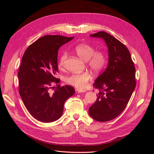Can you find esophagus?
Masks as SVG:
<instances>
[{
    "label": "esophagus",
    "instance_id": "esophagus-1",
    "mask_svg": "<svg viewBox=\"0 0 154 154\" xmlns=\"http://www.w3.org/2000/svg\"><path fill=\"white\" fill-rule=\"evenodd\" d=\"M76 92L78 93H82V92H86V90L85 89H82V88H77V89L76 90Z\"/></svg>",
    "mask_w": 154,
    "mask_h": 154
}]
</instances>
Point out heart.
<instances>
[{"instance_id":"heart-1","label":"heart","mask_w":154,"mask_h":154,"mask_svg":"<svg viewBox=\"0 0 154 154\" xmlns=\"http://www.w3.org/2000/svg\"><path fill=\"white\" fill-rule=\"evenodd\" d=\"M76 53L82 59L87 61L88 66L94 71H100L103 69L106 63V56L104 51H95L94 46L87 43H81L74 48ZM67 54L63 52L60 55L58 66L59 69L65 67ZM91 79V75L88 72L74 73L66 78V82L77 88H83Z\"/></svg>"}]
</instances>
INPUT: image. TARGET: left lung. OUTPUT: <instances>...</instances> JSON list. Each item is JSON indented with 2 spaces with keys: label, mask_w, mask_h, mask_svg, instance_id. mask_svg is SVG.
<instances>
[{
  "label": "left lung",
  "mask_w": 154,
  "mask_h": 154,
  "mask_svg": "<svg viewBox=\"0 0 154 154\" xmlns=\"http://www.w3.org/2000/svg\"><path fill=\"white\" fill-rule=\"evenodd\" d=\"M103 39L109 50V63L94 83L100 92L88 113L97 122L114 119L122 112L136 87V69L128 49L105 31L90 35Z\"/></svg>",
  "instance_id": "obj_1"
}]
</instances>
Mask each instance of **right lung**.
<instances>
[{"label":"right lung","mask_w":154,"mask_h":154,"mask_svg":"<svg viewBox=\"0 0 154 154\" xmlns=\"http://www.w3.org/2000/svg\"><path fill=\"white\" fill-rule=\"evenodd\" d=\"M74 37L45 35L36 40L26 50L18 72L19 94L26 108L32 116L42 122L49 123L61 117L66 101L75 90L70 85L49 92L58 71V51Z\"/></svg>","instance_id":"add662e5"}]
</instances>
